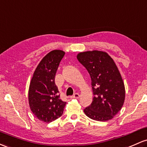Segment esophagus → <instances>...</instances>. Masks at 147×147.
<instances>
[{"label":"esophagus","mask_w":147,"mask_h":147,"mask_svg":"<svg viewBox=\"0 0 147 147\" xmlns=\"http://www.w3.org/2000/svg\"><path fill=\"white\" fill-rule=\"evenodd\" d=\"M79 98H80V94L79 93H75L73 96L70 97V98H72V99H78Z\"/></svg>","instance_id":"34e87169"}]
</instances>
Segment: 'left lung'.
Listing matches in <instances>:
<instances>
[{"label": "left lung", "mask_w": 147, "mask_h": 147, "mask_svg": "<svg viewBox=\"0 0 147 147\" xmlns=\"http://www.w3.org/2000/svg\"><path fill=\"white\" fill-rule=\"evenodd\" d=\"M77 58L89 73L94 96L84 112L93 120H110L121 110L125 100V86L118 67L104 51L81 52Z\"/></svg>", "instance_id": "left-lung-1"}]
</instances>
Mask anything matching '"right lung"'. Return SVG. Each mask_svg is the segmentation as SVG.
I'll return each instance as SVG.
<instances>
[{
    "mask_svg": "<svg viewBox=\"0 0 147 147\" xmlns=\"http://www.w3.org/2000/svg\"><path fill=\"white\" fill-rule=\"evenodd\" d=\"M65 55L61 50H53L42 59L35 69L28 90L30 110L39 120L50 123L61 117L66 102L60 99L55 76Z\"/></svg>",
    "mask_w": 147,
    "mask_h": 147,
    "instance_id": "1",
    "label": "right lung"
}]
</instances>
